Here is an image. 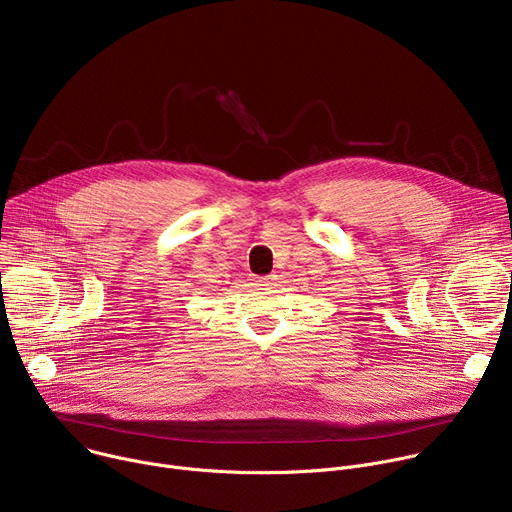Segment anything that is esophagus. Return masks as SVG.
<instances>
[{"label": "esophagus", "mask_w": 512, "mask_h": 512, "mask_svg": "<svg viewBox=\"0 0 512 512\" xmlns=\"http://www.w3.org/2000/svg\"><path fill=\"white\" fill-rule=\"evenodd\" d=\"M253 281H255V285H261V287L273 285V277L271 275H261V277H255Z\"/></svg>", "instance_id": "1"}]
</instances>
